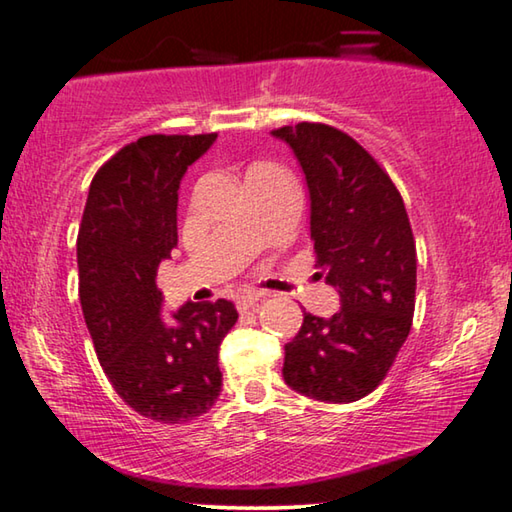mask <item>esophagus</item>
I'll return each mask as SVG.
<instances>
[{"label": "esophagus", "mask_w": 512, "mask_h": 512, "mask_svg": "<svg viewBox=\"0 0 512 512\" xmlns=\"http://www.w3.org/2000/svg\"><path fill=\"white\" fill-rule=\"evenodd\" d=\"M261 301H265L263 292H247L238 299V311H249V308H256Z\"/></svg>", "instance_id": "1"}]
</instances>
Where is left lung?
Instances as JSON below:
<instances>
[{"label":"left lung","mask_w":512,"mask_h":512,"mask_svg":"<svg viewBox=\"0 0 512 512\" xmlns=\"http://www.w3.org/2000/svg\"><path fill=\"white\" fill-rule=\"evenodd\" d=\"M272 136L288 142L304 172L315 267L340 295L331 317L304 313L286 345L283 379L311 399L349 404L376 390L410 333L413 229L388 172L345 131L299 122Z\"/></svg>","instance_id":"8db88e82"}]
</instances>
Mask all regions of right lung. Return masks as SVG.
Here are the masks:
<instances>
[{"instance_id": "obj_1", "label": "right lung", "mask_w": 512, "mask_h": 512, "mask_svg": "<svg viewBox=\"0 0 512 512\" xmlns=\"http://www.w3.org/2000/svg\"><path fill=\"white\" fill-rule=\"evenodd\" d=\"M215 138L154 133L122 147L92 179L79 226V297L99 363L124 404L163 424L213 408L217 354L238 320L226 299L188 301L163 320L156 286L179 240L181 179Z\"/></svg>"}]
</instances>
